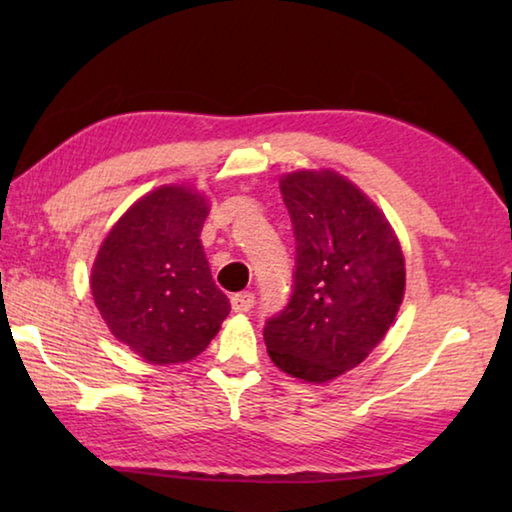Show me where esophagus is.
Listing matches in <instances>:
<instances>
[{
  "mask_svg": "<svg viewBox=\"0 0 512 512\" xmlns=\"http://www.w3.org/2000/svg\"><path fill=\"white\" fill-rule=\"evenodd\" d=\"M232 309L239 311V314H246V311L253 309L255 305V296L250 291H244V293H237V296H232Z\"/></svg>",
  "mask_w": 512,
  "mask_h": 512,
  "instance_id": "obj_1",
  "label": "esophagus"
}]
</instances>
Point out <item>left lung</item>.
I'll return each instance as SVG.
<instances>
[{
	"label": "left lung",
	"instance_id": "obj_1",
	"mask_svg": "<svg viewBox=\"0 0 512 512\" xmlns=\"http://www.w3.org/2000/svg\"><path fill=\"white\" fill-rule=\"evenodd\" d=\"M296 237L289 305L266 320L268 357L323 384L368 357L404 298V255L384 212L336 171L280 178Z\"/></svg>",
	"mask_w": 512,
	"mask_h": 512
}]
</instances>
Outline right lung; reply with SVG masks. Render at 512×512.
<instances>
[{
	"instance_id": "obj_1",
	"label": "right lung",
	"mask_w": 512,
	"mask_h": 512,
	"mask_svg": "<svg viewBox=\"0 0 512 512\" xmlns=\"http://www.w3.org/2000/svg\"><path fill=\"white\" fill-rule=\"evenodd\" d=\"M207 212L205 196L185 185L153 189L112 225L94 259L101 318L149 363L194 359L230 314L198 239Z\"/></svg>"
}]
</instances>
